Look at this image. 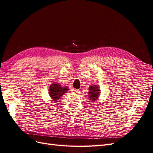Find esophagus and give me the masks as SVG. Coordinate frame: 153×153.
Returning a JSON list of instances; mask_svg holds the SVG:
<instances>
[{
	"mask_svg": "<svg viewBox=\"0 0 153 153\" xmlns=\"http://www.w3.org/2000/svg\"><path fill=\"white\" fill-rule=\"evenodd\" d=\"M72 91H73V92H76V93H77V92H78V90L75 89H72Z\"/></svg>",
	"mask_w": 153,
	"mask_h": 153,
	"instance_id": "34e87169",
	"label": "esophagus"
}]
</instances>
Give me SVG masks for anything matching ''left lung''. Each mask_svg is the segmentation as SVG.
<instances>
[{
	"label": "left lung",
	"instance_id": "left-lung-1",
	"mask_svg": "<svg viewBox=\"0 0 153 153\" xmlns=\"http://www.w3.org/2000/svg\"><path fill=\"white\" fill-rule=\"evenodd\" d=\"M89 92H88V96L89 98L92 100V102H94L98 100L99 96L100 95V90L98 89V86L96 85H93L89 88Z\"/></svg>",
	"mask_w": 153,
	"mask_h": 153
}]
</instances>
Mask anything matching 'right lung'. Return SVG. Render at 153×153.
I'll return each instance as SVG.
<instances>
[{"label":"right lung","mask_w":153,"mask_h":153,"mask_svg":"<svg viewBox=\"0 0 153 153\" xmlns=\"http://www.w3.org/2000/svg\"><path fill=\"white\" fill-rule=\"evenodd\" d=\"M68 91L67 87H61L57 83L52 84L49 87V94L53 101H57Z\"/></svg>","instance_id":"add662e5"}]
</instances>
